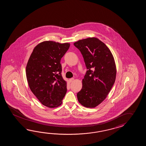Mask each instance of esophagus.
Returning <instances> with one entry per match:
<instances>
[{
	"instance_id": "esophagus-1",
	"label": "esophagus",
	"mask_w": 146,
	"mask_h": 146,
	"mask_svg": "<svg viewBox=\"0 0 146 146\" xmlns=\"http://www.w3.org/2000/svg\"><path fill=\"white\" fill-rule=\"evenodd\" d=\"M74 80V78H70L69 81L70 82H72Z\"/></svg>"
}]
</instances>
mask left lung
Here are the masks:
<instances>
[{"mask_svg":"<svg viewBox=\"0 0 146 146\" xmlns=\"http://www.w3.org/2000/svg\"><path fill=\"white\" fill-rule=\"evenodd\" d=\"M74 45L80 51L87 69L78 100L86 108H95L106 99L114 84L115 60L109 48L96 37L79 40Z\"/></svg>","mask_w":146,"mask_h":146,"instance_id":"8db88e82","label":"left lung"}]
</instances>
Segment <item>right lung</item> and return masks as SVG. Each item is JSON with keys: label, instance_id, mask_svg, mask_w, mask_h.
Returning <instances> with one entry per match:
<instances>
[{"label": "right lung", "instance_id": "1", "mask_svg": "<svg viewBox=\"0 0 146 146\" xmlns=\"http://www.w3.org/2000/svg\"><path fill=\"white\" fill-rule=\"evenodd\" d=\"M69 47L68 43L43 42L35 47L27 65L31 91L43 105L50 108L60 106L67 92L60 60Z\"/></svg>", "mask_w": 146, "mask_h": 146}]
</instances>
